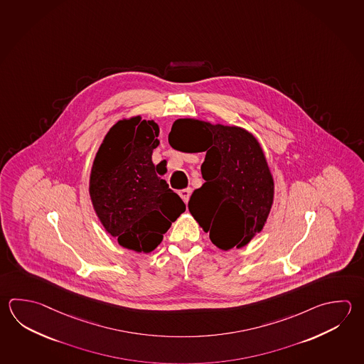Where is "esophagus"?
Here are the masks:
<instances>
[{
  "mask_svg": "<svg viewBox=\"0 0 364 364\" xmlns=\"http://www.w3.org/2000/svg\"><path fill=\"white\" fill-rule=\"evenodd\" d=\"M191 194H192V189H191V188H186V189H181V191H178V196L183 198V200H184L186 203L189 202Z\"/></svg>",
  "mask_w": 364,
  "mask_h": 364,
  "instance_id": "34e87169",
  "label": "esophagus"
}]
</instances>
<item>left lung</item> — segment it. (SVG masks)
<instances>
[{"label": "left lung", "mask_w": 364, "mask_h": 364, "mask_svg": "<svg viewBox=\"0 0 364 364\" xmlns=\"http://www.w3.org/2000/svg\"><path fill=\"white\" fill-rule=\"evenodd\" d=\"M168 135L173 149L206 151L205 184L193 192L189 211L221 250L246 246L268 219L274 183L261 146L240 127L178 119Z\"/></svg>", "instance_id": "obj_1"}]
</instances>
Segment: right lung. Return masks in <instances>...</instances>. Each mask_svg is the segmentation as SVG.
<instances>
[{
  "mask_svg": "<svg viewBox=\"0 0 364 364\" xmlns=\"http://www.w3.org/2000/svg\"><path fill=\"white\" fill-rule=\"evenodd\" d=\"M158 126L140 117L117 122L104 137L90 175V197L105 230L124 248L151 252L186 203L151 162Z\"/></svg>",
  "mask_w": 364,
  "mask_h": 364,
  "instance_id": "1",
  "label": "right lung"
}]
</instances>
